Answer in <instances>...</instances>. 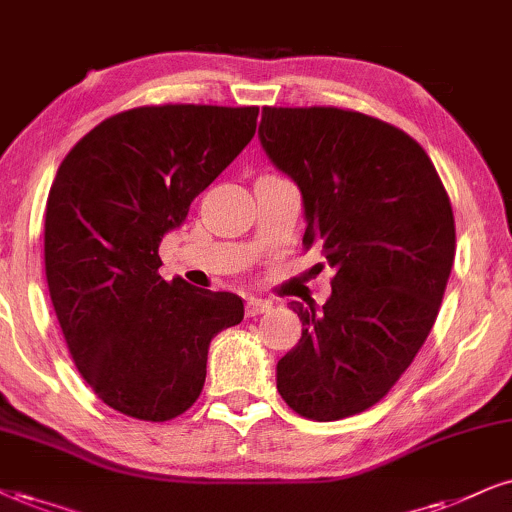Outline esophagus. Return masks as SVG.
Masks as SVG:
<instances>
[{
	"label": "esophagus",
	"instance_id": "1",
	"mask_svg": "<svg viewBox=\"0 0 512 512\" xmlns=\"http://www.w3.org/2000/svg\"><path fill=\"white\" fill-rule=\"evenodd\" d=\"M270 308H273V304L266 299H258V296H249V299H246V315H251V318H254V315L268 313Z\"/></svg>",
	"mask_w": 512,
	"mask_h": 512
}]
</instances>
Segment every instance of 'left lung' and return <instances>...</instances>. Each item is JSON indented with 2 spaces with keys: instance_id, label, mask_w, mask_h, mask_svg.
<instances>
[{
  "instance_id": "left-lung-1",
  "label": "left lung",
  "mask_w": 512,
  "mask_h": 512,
  "mask_svg": "<svg viewBox=\"0 0 512 512\" xmlns=\"http://www.w3.org/2000/svg\"><path fill=\"white\" fill-rule=\"evenodd\" d=\"M258 140L334 273L323 308L289 304L304 330L277 391L308 420L349 418L387 396L437 320L456 256L449 194L413 137L356 111L266 106Z\"/></svg>"
}]
</instances>
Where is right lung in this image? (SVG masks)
I'll return each mask as SVG.
<instances>
[{
	"label": "right lung",
	"instance_id": "1",
	"mask_svg": "<svg viewBox=\"0 0 512 512\" xmlns=\"http://www.w3.org/2000/svg\"><path fill=\"white\" fill-rule=\"evenodd\" d=\"M256 118V106H142L99 123L59 166L44 216L49 296L82 380L118 413H185L211 339L242 323L237 294L163 280L159 246L242 154Z\"/></svg>",
	"mask_w": 512,
	"mask_h": 512
}]
</instances>
